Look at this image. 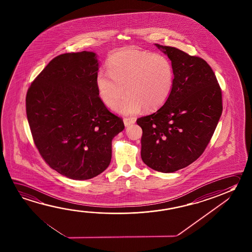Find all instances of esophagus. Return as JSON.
Wrapping results in <instances>:
<instances>
[{
  "instance_id": "1",
  "label": "esophagus",
  "mask_w": 252,
  "mask_h": 252,
  "mask_svg": "<svg viewBox=\"0 0 252 252\" xmlns=\"http://www.w3.org/2000/svg\"><path fill=\"white\" fill-rule=\"evenodd\" d=\"M134 123H135L134 119H130V118L124 119L125 126H130L131 125L134 124Z\"/></svg>"
}]
</instances>
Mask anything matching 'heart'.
<instances>
[{"instance_id": "1", "label": "heart", "mask_w": 252, "mask_h": 252, "mask_svg": "<svg viewBox=\"0 0 252 252\" xmlns=\"http://www.w3.org/2000/svg\"><path fill=\"white\" fill-rule=\"evenodd\" d=\"M107 71H98L95 88L103 103L111 105L124 93L128 94L112 104L113 112L135 115L144 107L154 111L161 107L173 91V65L165 55L135 48L116 52L109 58Z\"/></svg>"}]
</instances>
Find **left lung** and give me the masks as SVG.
<instances>
[{"label": "left lung", "mask_w": 252, "mask_h": 252, "mask_svg": "<svg viewBox=\"0 0 252 252\" xmlns=\"http://www.w3.org/2000/svg\"><path fill=\"white\" fill-rule=\"evenodd\" d=\"M173 65V91L151 115L137 120L142 129L141 159L162 173L186 168L202 155L222 113L221 91L203 59L155 44Z\"/></svg>", "instance_id": "left-lung-1"}]
</instances>
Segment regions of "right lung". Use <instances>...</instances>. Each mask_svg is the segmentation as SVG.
Returning <instances> with one entry per match:
<instances>
[{
	"label": "right lung",
	"instance_id": "obj_1",
	"mask_svg": "<svg viewBox=\"0 0 252 252\" xmlns=\"http://www.w3.org/2000/svg\"><path fill=\"white\" fill-rule=\"evenodd\" d=\"M97 55L83 51L59 55L38 74L26 95L34 142L48 165L66 178L87 180L112 160V141L123 120L98 96Z\"/></svg>",
	"mask_w": 252,
	"mask_h": 252
}]
</instances>
